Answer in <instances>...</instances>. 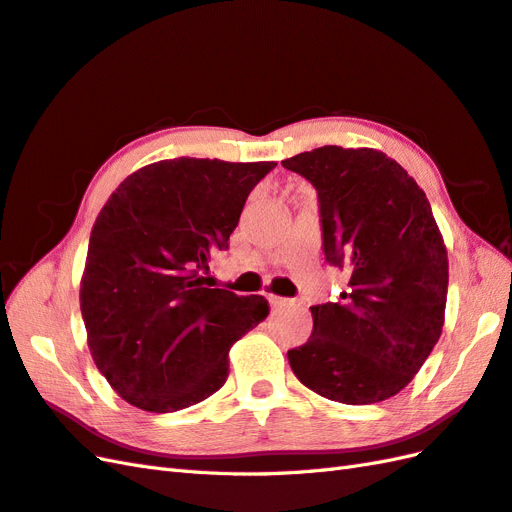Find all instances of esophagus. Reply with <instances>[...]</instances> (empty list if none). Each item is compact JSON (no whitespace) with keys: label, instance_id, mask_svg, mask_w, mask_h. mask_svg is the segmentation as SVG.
<instances>
[{"label":"esophagus","instance_id":"esophagus-1","mask_svg":"<svg viewBox=\"0 0 512 512\" xmlns=\"http://www.w3.org/2000/svg\"><path fill=\"white\" fill-rule=\"evenodd\" d=\"M268 300H270V305H272V307H285L287 303H290V300H287V298L274 296V294H268Z\"/></svg>","mask_w":512,"mask_h":512}]
</instances>
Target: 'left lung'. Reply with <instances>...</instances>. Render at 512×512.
I'll use <instances>...</instances> for the list:
<instances>
[{
    "label": "left lung",
    "mask_w": 512,
    "mask_h": 512,
    "mask_svg": "<svg viewBox=\"0 0 512 512\" xmlns=\"http://www.w3.org/2000/svg\"><path fill=\"white\" fill-rule=\"evenodd\" d=\"M318 192L329 266L350 274L339 303L311 307L313 333L287 350L296 378L344 404L411 383L439 342L448 253L415 179L374 149L320 147L281 162Z\"/></svg>",
    "instance_id": "8db88e82"
}]
</instances>
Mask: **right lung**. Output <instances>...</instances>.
I'll return each instance as SVG.
<instances>
[{"mask_svg": "<svg viewBox=\"0 0 512 512\" xmlns=\"http://www.w3.org/2000/svg\"><path fill=\"white\" fill-rule=\"evenodd\" d=\"M277 162L177 157L129 175L90 233L80 290L88 348L123 400L173 413L218 391L229 348L259 322L264 296L214 287L248 194Z\"/></svg>", "mask_w": 512, "mask_h": 512, "instance_id": "1", "label": "right lung"}]
</instances>
